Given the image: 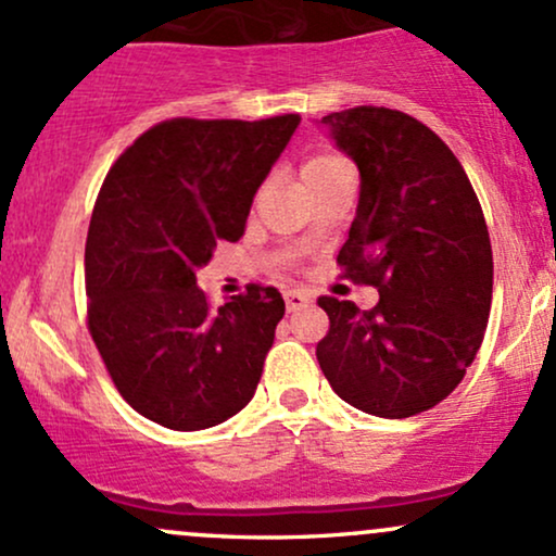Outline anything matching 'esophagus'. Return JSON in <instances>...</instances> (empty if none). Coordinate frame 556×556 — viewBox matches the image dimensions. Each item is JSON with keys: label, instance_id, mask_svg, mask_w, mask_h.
I'll return each instance as SVG.
<instances>
[{"label": "esophagus", "instance_id": "34e87169", "mask_svg": "<svg viewBox=\"0 0 556 556\" xmlns=\"http://www.w3.org/2000/svg\"><path fill=\"white\" fill-rule=\"evenodd\" d=\"M285 303H287V311H290V314H295V311H303L305 305L311 303V295L303 290H287Z\"/></svg>", "mask_w": 556, "mask_h": 556}]
</instances>
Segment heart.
Here are the masks:
<instances>
[{"label":"heart","instance_id":"1","mask_svg":"<svg viewBox=\"0 0 556 556\" xmlns=\"http://www.w3.org/2000/svg\"><path fill=\"white\" fill-rule=\"evenodd\" d=\"M340 169H348V162H344V159L334 156V154H316V156L305 159L300 175H303L305 188H308V185L324 180V177L334 175V172H340Z\"/></svg>","mask_w":556,"mask_h":556}]
</instances>
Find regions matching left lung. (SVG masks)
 <instances>
[{
	"instance_id": "obj_1",
	"label": "left lung",
	"mask_w": 556,
	"mask_h": 556,
	"mask_svg": "<svg viewBox=\"0 0 556 556\" xmlns=\"http://www.w3.org/2000/svg\"><path fill=\"white\" fill-rule=\"evenodd\" d=\"M321 123L361 169L337 264L376 287L379 303L318 298L329 316L318 366L358 410L418 416L460 384L483 342L494 285L486 219L450 146L410 114L353 106Z\"/></svg>"
}]
</instances>
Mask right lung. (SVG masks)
<instances>
[{
  "label": "right lung",
  "mask_w": 556,
  "mask_h": 556,
  "mask_svg": "<svg viewBox=\"0 0 556 556\" xmlns=\"http://www.w3.org/2000/svg\"><path fill=\"white\" fill-rule=\"evenodd\" d=\"M298 123L164 119L104 177L86 238L88 331L117 392L159 426L212 429L256 392L285 300L248 285L212 308L195 269L240 240Z\"/></svg>",
  "instance_id": "1"
}]
</instances>
